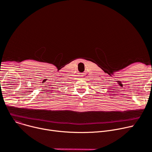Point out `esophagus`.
<instances>
[{"label": "esophagus", "mask_w": 152, "mask_h": 152, "mask_svg": "<svg viewBox=\"0 0 152 152\" xmlns=\"http://www.w3.org/2000/svg\"><path fill=\"white\" fill-rule=\"evenodd\" d=\"M83 78V77H82V78Z\"/></svg>", "instance_id": "1"}]
</instances>
